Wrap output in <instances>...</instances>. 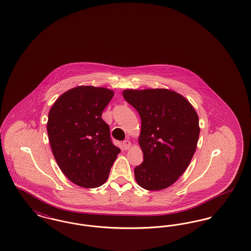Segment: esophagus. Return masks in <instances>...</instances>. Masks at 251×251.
Returning a JSON list of instances; mask_svg holds the SVG:
<instances>
[{"label": "esophagus", "instance_id": "1", "mask_svg": "<svg viewBox=\"0 0 251 251\" xmlns=\"http://www.w3.org/2000/svg\"><path fill=\"white\" fill-rule=\"evenodd\" d=\"M131 143L129 140H124V141L122 142V147H123L124 150H129V149L131 148Z\"/></svg>", "mask_w": 251, "mask_h": 251}]
</instances>
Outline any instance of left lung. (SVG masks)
Listing matches in <instances>:
<instances>
[{"label":"left lung","mask_w":251,"mask_h":251,"mask_svg":"<svg viewBox=\"0 0 251 251\" xmlns=\"http://www.w3.org/2000/svg\"><path fill=\"white\" fill-rule=\"evenodd\" d=\"M122 95L141 118L138 141L144 161L134 168L135 179L147 190L167 188L183 174L196 151L201 131L198 114L173 90L126 89Z\"/></svg>","instance_id":"1"}]
</instances>
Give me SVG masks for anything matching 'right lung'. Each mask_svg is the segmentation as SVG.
I'll return each mask as SVG.
<instances>
[{"label":"right lung","mask_w":251,"mask_h":251,"mask_svg":"<svg viewBox=\"0 0 251 251\" xmlns=\"http://www.w3.org/2000/svg\"><path fill=\"white\" fill-rule=\"evenodd\" d=\"M113 96L104 87L77 86L60 96L49 112L47 131L54 159L68 179L84 188L102 185L120 152L101 119Z\"/></svg>","instance_id":"right-lung-1"}]
</instances>
